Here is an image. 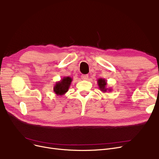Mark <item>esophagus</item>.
Wrapping results in <instances>:
<instances>
[{"instance_id": "obj_1", "label": "esophagus", "mask_w": 159, "mask_h": 159, "mask_svg": "<svg viewBox=\"0 0 159 159\" xmlns=\"http://www.w3.org/2000/svg\"><path fill=\"white\" fill-rule=\"evenodd\" d=\"M88 75H82L81 76V78L82 80H88Z\"/></svg>"}]
</instances>
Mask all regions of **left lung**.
I'll list each match as a JSON object with an SVG mask.
<instances>
[{
  "mask_svg": "<svg viewBox=\"0 0 159 159\" xmlns=\"http://www.w3.org/2000/svg\"><path fill=\"white\" fill-rule=\"evenodd\" d=\"M97 83H98V88L101 91H102L103 93H106V91H111L112 89L106 88L107 86V82L106 80L104 79H98L97 80Z\"/></svg>",
  "mask_w": 159,
  "mask_h": 159,
  "instance_id": "1",
  "label": "left lung"
}]
</instances>
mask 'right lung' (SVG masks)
Segmentation results:
<instances>
[{
	"instance_id": "obj_1",
	"label": "right lung",
	"mask_w": 159,
	"mask_h": 159,
	"mask_svg": "<svg viewBox=\"0 0 159 159\" xmlns=\"http://www.w3.org/2000/svg\"><path fill=\"white\" fill-rule=\"evenodd\" d=\"M73 80L70 77H65L60 81L57 82L53 87V91L57 95H64L68 91Z\"/></svg>"
}]
</instances>
